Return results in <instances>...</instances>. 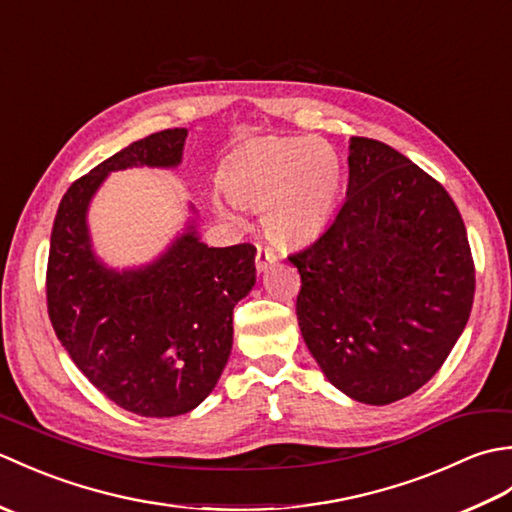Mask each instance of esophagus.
I'll return each mask as SVG.
<instances>
[{"label":"esophagus","instance_id":"obj_1","mask_svg":"<svg viewBox=\"0 0 512 512\" xmlns=\"http://www.w3.org/2000/svg\"><path fill=\"white\" fill-rule=\"evenodd\" d=\"M277 262V255L273 248H266V246H257V255H255V266L259 273H264V270Z\"/></svg>","mask_w":512,"mask_h":512}]
</instances>
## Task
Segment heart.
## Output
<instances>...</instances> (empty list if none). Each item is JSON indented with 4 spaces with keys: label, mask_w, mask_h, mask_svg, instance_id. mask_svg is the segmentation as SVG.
I'll return each instance as SVG.
<instances>
[{
    "label": "heart",
    "mask_w": 512,
    "mask_h": 512,
    "mask_svg": "<svg viewBox=\"0 0 512 512\" xmlns=\"http://www.w3.org/2000/svg\"><path fill=\"white\" fill-rule=\"evenodd\" d=\"M341 158L319 136H266L244 145L228 160L220 187L228 202L259 209L270 242L299 246L317 237L332 220L341 193ZM226 222L239 217L215 202Z\"/></svg>",
    "instance_id": "obj_1"
}]
</instances>
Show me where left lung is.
<instances>
[{
	"label": "left lung",
	"mask_w": 512,
	"mask_h": 512,
	"mask_svg": "<svg viewBox=\"0 0 512 512\" xmlns=\"http://www.w3.org/2000/svg\"><path fill=\"white\" fill-rule=\"evenodd\" d=\"M347 198L290 264L301 336L330 383L365 405L420 389L469 321L475 268L458 206L385 143L350 138Z\"/></svg>",
	"instance_id": "obj_1"
}]
</instances>
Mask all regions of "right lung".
I'll return each instance as SVG.
<instances>
[{
    "mask_svg": "<svg viewBox=\"0 0 512 512\" xmlns=\"http://www.w3.org/2000/svg\"><path fill=\"white\" fill-rule=\"evenodd\" d=\"M184 140L182 127L151 134L76 180L50 237L54 332L101 394L145 418L180 416L211 394L231 356L233 308L255 286V246H206L195 220L145 266L116 270L94 253L88 209L105 178L178 167Z\"/></svg>",
    "mask_w": 512,
    "mask_h": 512,
    "instance_id": "obj_1",
    "label": "right lung"
}]
</instances>
